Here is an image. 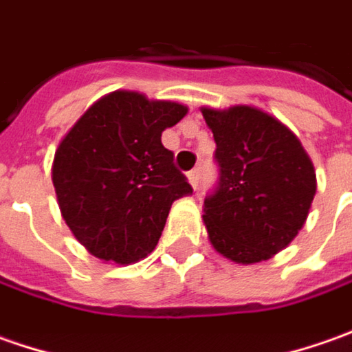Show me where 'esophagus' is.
<instances>
[{
	"mask_svg": "<svg viewBox=\"0 0 352 352\" xmlns=\"http://www.w3.org/2000/svg\"><path fill=\"white\" fill-rule=\"evenodd\" d=\"M188 181H190V185H192V188H199L200 167H195V169H190V171H188Z\"/></svg>",
	"mask_w": 352,
	"mask_h": 352,
	"instance_id": "esophagus-1",
	"label": "esophagus"
}]
</instances>
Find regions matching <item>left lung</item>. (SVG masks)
<instances>
[{
    "label": "left lung",
    "mask_w": 352,
    "mask_h": 352,
    "mask_svg": "<svg viewBox=\"0 0 352 352\" xmlns=\"http://www.w3.org/2000/svg\"><path fill=\"white\" fill-rule=\"evenodd\" d=\"M212 130L218 185L206 195L202 220L218 253L259 263L285 249L308 218L316 173L300 140L253 107L202 109Z\"/></svg>",
    "instance_id": "8db88e82"
}]
</instances>
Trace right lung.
Listing matches in <instances>:
<instances>
[{
    "instance_id": "right-lung-1",
    "label": "right lung",
    "mask_w": 352,
    "mask_h": 352,
    "mask_svg": "<svg viewBox=\"0 0 352 352\" xmlns=\"http://www.w3.org/2000/svg\"><path fill=\"white\" fill-rule=\"evenodd\" d=\"M187 107L115 91L93 104L62 140L52 183L62 216L81 245L128 265L157 245L173 200L192 192L164 148L162 132Z\"/></svg>"
}]
</instances>
